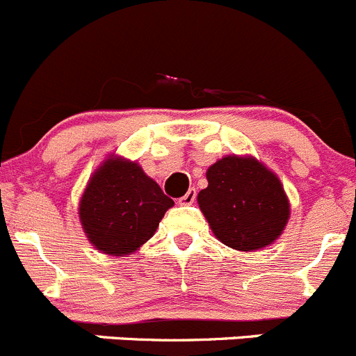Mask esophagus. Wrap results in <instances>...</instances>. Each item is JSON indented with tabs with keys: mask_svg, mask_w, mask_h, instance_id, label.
<instances>
[{
	"mask_svg": "<svg viewBox=\"0 0 356 356\" xmlns=\"http://www.w3.org/2000/svg\"><path fill=\"white\" fill-rule=\"evenodd\" d=\"M195 197H197V190L195 188H190L188 192H186L185 195H183L181 199L178 200V202L183 204V206H190V204L195 202Z\"/></svg>",
	"mask_w": 356,
	"mask_h": 356,
	"instance_id": "obj_1",
	"label": "esophagus"
}]
</instances>
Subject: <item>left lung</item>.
I'll return each instance as SVG.
<instances>
[{"label": "left lung", "instance_id": "8db88e82", "mask_svg": "<svg viewBox=\"0 0 356 356\" xmlns=\"http://www.w3.org/2000/svg\"><path fill=\"white\" fill-rule=\"evenodd\" d=\"M197 195L218 241L237 251L275 242L289 221L291 206L279 177L251 156H227L206 173Z\"/></svg>", "mask_w": 356, "mask_h": 356}]
</instances>
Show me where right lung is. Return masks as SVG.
I'll list each match as a JSON object with an SVG mask.
<instances>
[{
    "mask_svg": "<svg viewBox=\"0 0 356 356\" xmlns=\"http://www.w3.org/2000/svg\"><path fill=\"white\" fill-rule=\"evenodd\" d=\"M173 199L136 163L111 156L91 175L79 200V220L95 249L111 256L135 252L156 234Z\"/></svg>",
    "mask_w": 356,
    "mask_h": 356,
    "instance_id": "add662e5",
    "label": "right lung"
}]
</instances>
